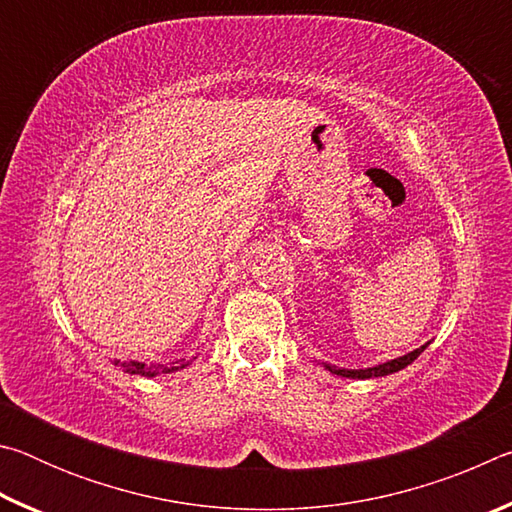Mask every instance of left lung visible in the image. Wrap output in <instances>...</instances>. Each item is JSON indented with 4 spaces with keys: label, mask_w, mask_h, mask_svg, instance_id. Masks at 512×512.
I'll return each mask as SVG.
<instances>
[{
    "label": "left lung",
    "mask_w": 512,
    "mask_h": 512,
    "mask_svg": "<svg viewBox=\"0 0 512 512\" xmlns=\"http://www.w3.org/2000/svg\"><path fill=\"white\" fill-rule=\"evenodd\" d=\"M429 343L420 345L418 350H413L409 354H404V357H397V359H391L386 363H379V366H372V368H359V370H345V368H336V366H329V363H325V368L329 372H334V375H341V377H350V379H372V377H384V375H393V372L402 370L409 366V363H413L415 359L420 357V354L427 350Z\"/></svg>",
    "instance_id": "8db88e82"
}]
</instances>
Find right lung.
<instances>
[{"instance_id":"right-lung-1","label":"right lung","mask_w":512,"mask_h":512,"mask_svg":"<svg viewBox=\"0 0 512 512\" xmlns=\"http://www.w3.org/2000/svg\"><path fill=\"white\" fill-rule=\"evenodd\" d=\"M115 363H119V361H115ZM178 366H146V363H140V361H128V363H121V368H124L126 372H131V375H142V377H155L158 375V372H176V370H180V368H185L187 366V361L185 359H180V361H176Z\"/></svg>"}]
</instances>
